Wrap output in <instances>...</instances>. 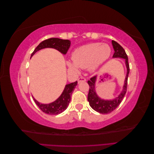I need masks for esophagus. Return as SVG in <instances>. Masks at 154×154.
Masks as SVG:
<instances>
[{"label": "esophagus", "instance_id": "34e87169", "mask_svg": "<svg viewBox=\"0 0 154 154\" xmlns=\"http://www.w3.org/2000/svg\"><path fill=\"white\" fill-rule=\"evenodd\" d=\"M85 81H86V79L85 78H83V77H80L78 79V83H80L82 82H85Z\"/></svg>", "mask_w": 154, "mask_h": 154}]
</instances>
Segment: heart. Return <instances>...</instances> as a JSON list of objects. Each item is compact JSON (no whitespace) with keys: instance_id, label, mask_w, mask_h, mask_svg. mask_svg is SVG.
Wrapping results in <instances>:
<instances>
[{"instance_id":"1","label":"heart","mask_w":154,"mask_h":154,"mask_svg":"<svg viewBox=\"0 0 154 154\" xmlns=\"http://www.w3.org/2000/svg\"><path fill=\"white\" fill-rule=\"evenodd\" d=\"M111 53L110 47L106 44L91 43L80 46L72 53V61L66 62L67 67L72 70L88 68L93 71L108 59Z\"/></svg>"}]
</instances>
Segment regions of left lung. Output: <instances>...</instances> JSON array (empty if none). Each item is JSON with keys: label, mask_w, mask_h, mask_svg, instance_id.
Wrapping results in <instances>:
<instances>
[{"label": "left lung", "mask_w": 154, "mask_h": 154, "mask_svg": "<svg viewBox=\"0 0 154 154\" xmlns=\"http://www.w3.org/2000/svg\"><path fill=\"white\" fill-rule=\"evenodd\" d=\"M114 53L113 58H119L125 59V65L127 67V74H126L125 80L123 89L118 97H115L114 100H103L98 96L96 92V82L97 76H94L88 81V84L89 85V92L88 94L87 100L89 102V105L92 109L101 114H109L115 110L123 100L127 89V81L130 72L128 59L124 49L116 41H112Z\"/></svg>", "instance_id": "8db88e82"}]
</instances>
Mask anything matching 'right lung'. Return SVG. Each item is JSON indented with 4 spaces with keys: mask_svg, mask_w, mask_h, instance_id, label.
Segmentation results:
<instances>
[{
    "mask_svg": "<svg viewBox=\"0 0 154 154\" xmlns=\"http://www.w3.org/2000/svg\"><path fill=\"white\" fill-rule=\"evenodd\" d=\"M71 45V41L69 40H63L57 38H51L42 42L37 46L31 54V58L37 51L44 48H53L58 50L63 54H66ZM77 81L69 84H67L58 99L48 104H43L36 101L32 97L36 104L44 112L49 115H58L66 110L71 101L72 91L77 85Z\"/></svg>",
    "mask_w": 154,
    "mask_h": 154,
    "instance_id": "add662e5",
    "label": "right lung"
}]
</instances>
